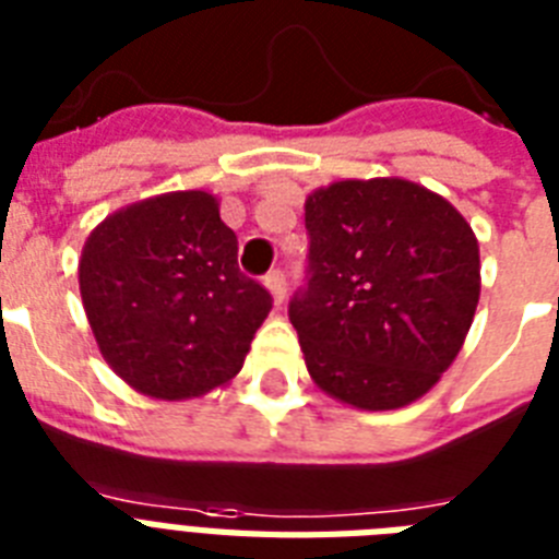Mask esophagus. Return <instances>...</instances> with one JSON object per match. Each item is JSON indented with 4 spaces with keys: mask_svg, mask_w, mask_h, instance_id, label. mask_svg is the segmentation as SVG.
Listing matches in <instances>:
<instances>
[{
    "mask_svg": "<svg viewBox=\"0 0 559 559\" xmlns=\"http://www.w3.org/2000/svg\"><path fill=\"white\" fill-rule=\"evenodd\" d=\"M263 284H266V289L272 293V301H275V305H281V301H284V293H287V281H284V272L272 270L270 275L263 278Z\"/></svg>",
    "mask_w": 559,
    "mask_h": 559,
    "instance_id": "obj_1",
    "label": "esophagus"
}]
</instances>
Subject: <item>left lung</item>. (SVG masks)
Here are the masks:
<instances>
[{
  "mask_svg": "<svg viewBox=\"0 0 559 559\" xmlns=\"http://www.w3.org/2000/svg\"><path fill=\"white\" fill-rule=\"evenodd\" d=\"M307 289L289 301L324 394L385 412L455 362L481 293L478 240L441 193L400 177L342 179L305 202Z\"/></svg>",
  "mask_w": 559,
  "mask_h": 559,
  "instance_id": "8db88e82",
  "label": "left lung"
}]
</instances>
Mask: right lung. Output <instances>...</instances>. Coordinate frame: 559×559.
Returning <instances> with one entry per match:
<instances>
[{"label": "right lung", "instance_id": "obj_1", "mask_svg": "<svg viewBox=\"0 0 559 559\" xmlns=\"http://www.w3.org/2000/svg\"><path fill=\"white\" fill-rule=\"evenodd\" d=\"M81 298L107 366L156 400H191L237 377L272 296L237 266V237L209 191H170L92 228Z\"/></svg>", "mask_w": 559, "mask_h": 559}]
</instances>
